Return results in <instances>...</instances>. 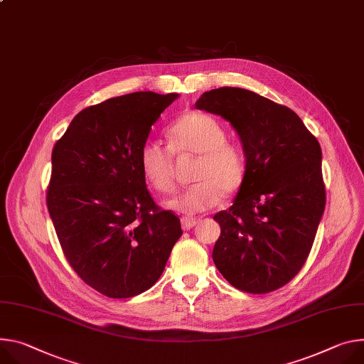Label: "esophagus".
<instances>
[{"label":"esophagus","mask_w":364,"mask_h":364,"mask_svg":"<svg viewBox=\"0 0 364 364\" xmlns=\"http://www.w3.org/2000/svg\"><path fill=\"white\" fill-rule=\"evenodd\" d=\"M196 223H197V219H194V218H181V226L186 230H188L193 226H196Z\"/></svg>","instance_id":"34e87169"}]
</instances>
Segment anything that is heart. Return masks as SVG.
I'll use <instances>...</instances> for the list:
<instances>
[{
  "label": "heart",
  "mask_w": 364,
  "mask_h": 364,
  "mask_svg": "<svg viewBox=\"0 0 364 364\" xmlns=\"http://www.w3.org/2000/svg\"><path fill=\"white\" fill-rule=\"evenodd\" d=\"M168 148L155 141L144 144L139 152L142 176L159 193H171L176 156L194 155L197 162L193 184L184 193L165 202L171 210L196 215L215 208L222 197L237 193L247 177L244 149L226 139L225 126L213 116L191 112L183 114L167 129Z\"/></svg>",
  "instance_id": "b5f03b06"
}]
</instances>
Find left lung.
Segmentation results:
<instances>
[{"label": "left lung", "instance_id": "1", "mask_svg": "<svg viewBox=\"0 0 364 364\" xmlns=\"http://www.w3.org/2000/svg\"><path fill=\"white\" fill-rule=\"evenodd\" d=\"M196 109L232 124L247 158L234 205L213 216L215 266L242 291L280 289L304 267L325 209L319 142L293 110L250 90L206 91Z\"/></svg>", "mask_w": 364, "mask_h": 364}]
</instances>
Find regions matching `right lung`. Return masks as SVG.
<instances>
[{"label":"right lung","instance_id":"1","mask_svg":"<svg viewBox=\"0 0 364 364\" xmlns=\"http://www.w3.org/2000/svg\"><path fill=\"white\" fill-rule=\"evenodd\" d=\"M177 97L138 91L87 107L52 151L46 203L62 251L88 286L114 299L152 287L183 235L139 167L151 126Z\"/></svg>","mask_w":364,"mask_h":364}]
</instances>
